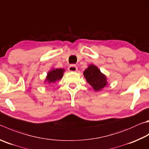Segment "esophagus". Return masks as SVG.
Segmentation results:
<instances>
[{
	"label": "esophagus",
	"mask_w": 149,
	"mask_h": 149,
	"mask_svg": "<svg viewBox=\"0 0 149 149\" xmlns=\"http://www.w3.org/2000/svg\"><path fill=\"white\" fill-rule=\"evenodd\" d=\"M68 70L70 72H77V68L75 65H74V64H72L68 67Z\"/></svg>",
	"instance_id": "obj_1"
}]
</instances>
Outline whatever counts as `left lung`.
<instances>
[{
	"label": "left lung",
	"mask_w": 149,
	"mask_h": 149,
	"mask_svg": "<svg viewBox=\"0 0 149 149\" xmlns=\"http://www.w3.org/2000/svg\"><path fill=\"white\" fill-rule=\"evenodd\" d=\"M84 77L95 91H100L107 85V77L94 64H90L83 72Z\"/></svg>",
	"instance_id": "obj_1"
}]
</instances>
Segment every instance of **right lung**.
I'll list each match as a JSON object with an SVG mask.
<instances>
[{
	"label": "right lung",
	"instance_id": "add662e5",
	"mask_svg": "<svg viewBox=\"0 0 149 149\" xmlns=\"http://www.w3.org/2000/svg\"><path fill=\"white\" fill-rule=\"evenodd\" d=\"M64 71L65 70L63 68H52L50 71L48 72L45 83L47 82L50 84L61 79L63 77Z\"/></svg>",
	"mask_w": 149,
	"mask_h": 149
}]
</instances>
